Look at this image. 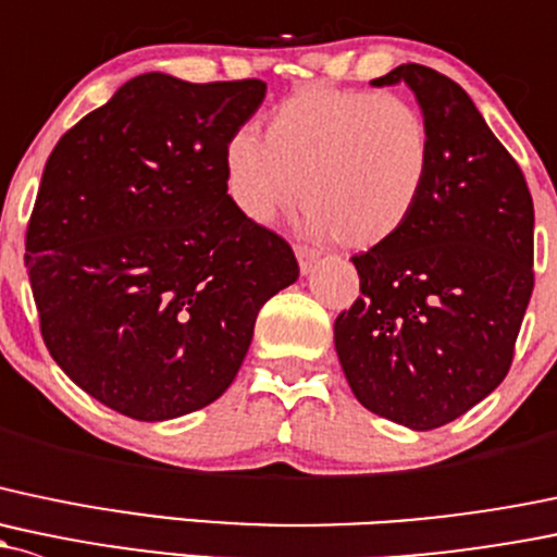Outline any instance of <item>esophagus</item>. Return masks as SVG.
Segmentation results:
<instances>
[{"label": "esophagus", "mask_w": 557, "mask_h": 557, "mask_svg": "<svg viewBox=\"0 0 557 557\" xmlns=\"http://www.w3.org/2000/svg\"><path fill=\"white\" fill-rule=\"evenodd\" d=\"M296 259H298V269H301V274H309V272H312L314 263H318L320 253L314 248H301V245H298Z\"/></svg>", "instance_id": "esophagus-1"}]
</instances>
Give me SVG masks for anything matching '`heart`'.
I'll return each mask as SVG.
<instances>
[{
    "label": "heart",
    "instance_id": "1",
    "mask_svg": "<svg viewBox=\"0 0 557 557\" xmlns=\"http://www.w3.org/2000/svg\"><path fill=\"white\" fill-rule=\"evenodd\" d=\"M432 171L424 114L389 92L312 85L277 103L261 140L230 138L226 191L259 226L298 202L338 245L368 250L408 226Z\"/></svg>",
    "mask_w": 557,
    "mask_h": 557
}]
</instances>
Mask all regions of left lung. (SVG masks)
Masks as SVG:
<instances>
[{
    "instance_id": "obj_1",
    "label": "left lung",
    "mask_w": 557,
    "mask_h": 557,
    "mask_svg": "<svg viewBox=\"0 0 557 557\" xmlns=\"http://www.w3.org/2000/svg\"><path fill=\"white\" fill-rule=\"evenodd\" d=\"M406 82L432 136L417 213L389 243L352 256L360 298L333 325L355 397L411 430L459 419L502 384L534 290V200L472 98L419 63Z\"/></svg>"
}]
</instances>
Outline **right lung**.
Listing matches in <instances>:
<instances>
[{
	"label": "right lung",
	"mask_w": 557,
	"mask_h": 557,
	"mask_svg": "<svg viewBox=\"0 0 557 557\" xmlns=\"http://www.w3.org/2000/svg\"><path fill=\"white\" fill-rule=\"evenodd\" d=\"M261 79L140 74L52 149L26 267L52 360L111 411L165 421L210 406L259 309L298 277L280 234L226 195L224 151Z\"/></svg>",
	"instance_id": "right-lung-1"
}]
</instances>
